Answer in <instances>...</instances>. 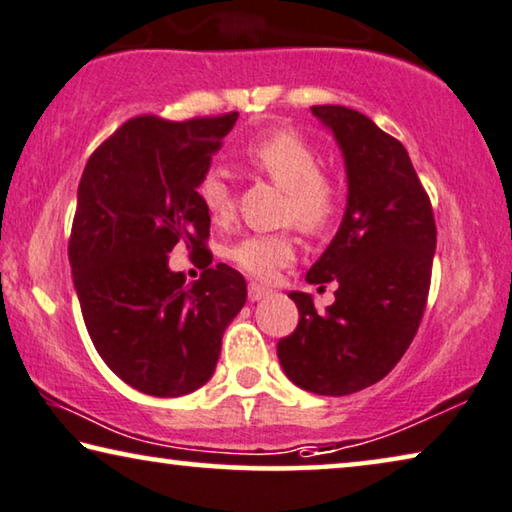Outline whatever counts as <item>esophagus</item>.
Listing matches in <instances>:
<instances>
[{"label": "esophagus", "instance_id": "34e87169", "mask_svg": "<svg viewBox=\"0 0 512 512\" xmlns=\"http://www.w3.org/2000/svg\"><path fill=\"white\" fill-rule=\"evenodd\" d=\"M271 294V289H266V287H262V285H257V282H250L248 285V299L250 301H262L264 296H269Z\"/></svg>", "mask_w": 512, "mask_h": 512}]
</instances>
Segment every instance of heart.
I'll return each instance as SVG.
<instances>
[{
    "instance_id": "obj_1",
    "label": "heart",
    "mask_w": 512,
    "mask_h": 512,
    "mask_svg": "<svg viewBox=\"0 0 512 512\" xmlns=\"http://www.w3.org/2000/svg\"><path fill=\"white\" fill-rule=\"evenodd\" d=\"M248 165L285 190V218H292L303 232H324L342 207L340 188L322 174V156L308 140L292 131L259 137L246 151ZM204 211L216 225L234 216V193L225 172L211 167L197 183ZM294 241L285 232L250 234L227 248V259L236 269L257 280H273L294 262Z\"/></svg>"
}]
</instances>
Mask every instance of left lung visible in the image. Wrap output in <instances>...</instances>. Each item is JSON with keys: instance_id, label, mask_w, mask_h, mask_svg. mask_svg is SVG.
Segmentation results:
<instances>
[{"instance_id": "obj_1", "label": "left lung", "mask_w": 512, "mask_h": 512, "mask_svg": "<svg viewBox=\"0 0 512 512\" xmlns=\"http://www.w3.org/2000/svg\"><path fill=\"white\" fill-rule=\"evenodd\" d=\"M345 158L347 207L329 248L305 280H335V303L317 312L312 296L292 292L299 326L278 342L285 375L303 391L349 395L395 368L421 324L437 227L430 197L407 149L365 114L315 105Z\"/></svg>"}]
</instances>
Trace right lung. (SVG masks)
Returning <instances> with one entry per match:
<instances>
[{
    "label": "right lung",
    "mask_w": 512,
    "mask_h": 512,
    "mask_svg": "<svg viewBox=\"0 0 512 512\" xmlns=\"http://www.w3.org/2000/svg\"><path fill=\"white\" fill-rule=\"evenodd\" d=\"M239 114L128 119L87 160L68 259L89 338L137 391L179 398L207 384L246 303L239 271L216 264L186 285L174 246L207 253L211 218L197 183Z\"/></svg>",
    "instance_id": "right-lung-1"
}]
</instances>
